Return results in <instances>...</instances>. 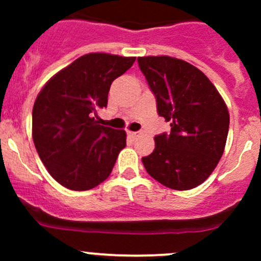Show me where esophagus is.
<instances>
[{
	"label": "esophagus",
	"instance_id": "obj_1",
	"mask_svg": "<svg viewBox=\"0 0 261 261\" xmlns=\"http://www.w3.org/2000/svg\"><path fill=\"white\" fill-rule=\"evenodd\" d=\"M127 135H128V138L130 139H136L139 136V133H134V131H127Z\"/></svg>",
	"mask_w": 261,
	"mask_h": 261
}]
</instances>
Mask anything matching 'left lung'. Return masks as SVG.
I'll use <instances>...</instances> for the list:
<instances>
[{"label":"left lung","mask_w":261,"mask_h":261,"mask_svg":"<svg viewBox=\"0 0 261 261\" xmlns=\"http://www.w3.org/2000/svg\"><path fill=\"white\" fill-rule=\"evenodd\" d=\"M139 67L156 97L169 135L155 136L144 156L150 177L175 191L203 183L217 167L227 140L230 115L222 96L202 70L168 55L139 57Z\"/></svg>","instance_id":"obj_1"}]
</instances>
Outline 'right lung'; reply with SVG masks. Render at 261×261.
<instances>
[{"label": "right lung", "mask_w": 261, "mask_h": 261, "mask_svg": "<svg viewBox=\"0 0 261 261\" xmlns=\"http://www.w3.org/2000/svg\"><path fill=\"white\" fill-rule=\"evenodd\" d=\"M135 57L107 53L82 55L53 75L33 107V140L49 174L72 191H88L111 174L126 146L125 130L98 125L111 83Z\"/></svg>", "instance_id": "obj_1"}]
</instances>
